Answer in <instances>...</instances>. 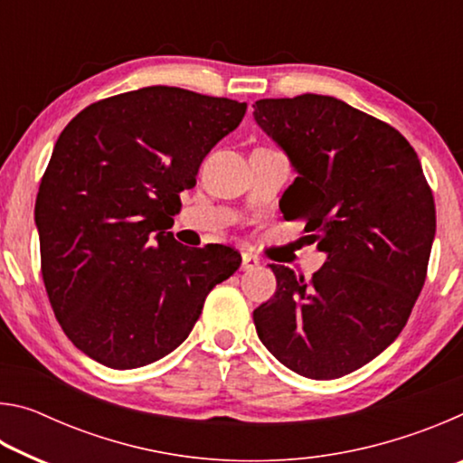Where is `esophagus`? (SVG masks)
Listing matches in <instances>:
<instances>
[{
  "mask_svg": "<svg viewBox=\"0 0 463 463\" xmlns=\"http://www.w3.org/2000/svg\"><path fill=\"white\" fill-rule=\"evenodd\" d=\"M255 268H260V260H257V257H253V255H249V253H242L241 269L242 271H250V269H255Z\"/></svg>",
  "mask_w": 463,
  "mask_h": 463,
  "instance_id": "34e87169",
  "label": "esophagus"
}]
</instances>
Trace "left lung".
Here are the masks:
<instances>
[{"mask_svg":"<svg viewBox=\"0 0 463 463\" xmlns=\"http://www.w3.org/2000/svg\"><path fill=\"white\" fill-rule=\"evenodd\" d=\"M255 120L298 177L279 202L286 221L328 255L310 279L271 263L278 288L253 310L269 354L312 380L378 357L425 286L435 237L433 192L401 132L331 96L255 101Z\"/></svg>","mask_w":463,"mask_h":463,"instance_id":"1","label":"left lung"}]
</instances>
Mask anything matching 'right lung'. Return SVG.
I'll list each match as a JSON object with an SVG mask.
<instances>
[{
    "instance_id": "obj_1",
    "label": "right lung",
    "mask_w": 463,
    "mask_h": 463,
    "mask_svg": "<svg viewBox=\"0 0 463 463\" xmlns=\"http://www.w3.org/2000/svg\"><path fill=\"white\" fill-rule=\"evenodd\" d=\"M245 112L153 85L96 101L61 132L36 195L41 271L62 333L98 364L135 370L171 354L241 268L232 247L187 249L167 229Z\"/></svg>"
}]
</instances>
